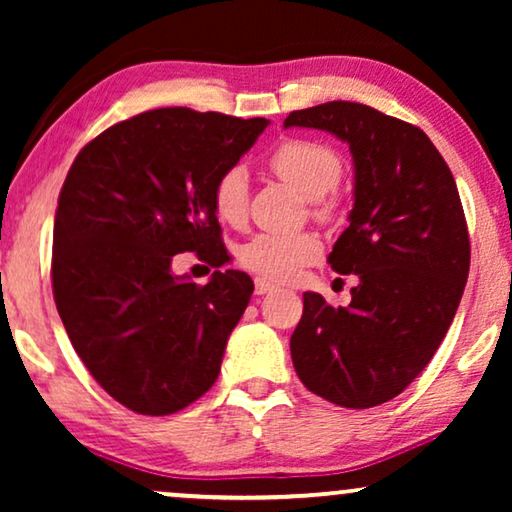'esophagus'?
<instances>
[{
    "instance_id": "obj_1",
    "label": "esophagus",
    "mask_w": 512,
    "mask_h": 512,
    "mask_svg": "<svg viewBox=\"0 0 512 512\" xmlns=\"http://www.w3.org/2000/svg\"><path fill=\"white\" fill-rule=\"evenodd\" d=\"M272 291H277L275 284L268 282V279H261V277L256 279V293H258V296H265V293H272Z\"/></svg>"
}]
</instances>
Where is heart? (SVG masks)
<instances>
[{"label": "heart", "instance_id": "heart-1", "mask_svg": "<svg viewBox=\"0 0 512 512\" xmlns=\"http://www.w3.org/2000/svg\"><path fill=\"white\" fill-rule=\"evenodd\" d=\"M270 167L279 179L314 200L317 214H328L324 195L342 177L338 153L310 139H289L270 156ZM212 205L221 221L240 226L249 212V174L242 165L228 167L212 188ZM321 254V240L314 233H256L240 247V263L254 275L272 282H286Z\"/></svg>", "mask_w": 512, "mask_h": 512}]
</instances>
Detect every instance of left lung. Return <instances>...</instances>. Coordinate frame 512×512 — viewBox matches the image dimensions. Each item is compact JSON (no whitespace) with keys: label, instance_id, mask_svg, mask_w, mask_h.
<instances>
[{"label":"left lung","instance_id":"1","mask_svg":"<svg viewBox=\"0 0 512 512\" xmlns=\"http://www.w3.org/2000/svg\"><path fill=\"white\" fill-rule=\"evenodd\" d=\"M284 128L326 130L349 144L354 207L328 263L359 275L347 307L303 293L293 368L326 401L375 408L422 373L457 314L471 265L457 184L422 130L366 104L291 111Z\"/></svg>","mask_w":512,"mask_h":512}]
</instances>
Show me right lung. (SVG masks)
Returning a JSON list of instances; mask_svg holds the SVG:
<instances>
[{
    "instance_id": "right-lung-1",
    "label": "right lung",
    "mask_w": 512,
    "mask_h": 512,
    "mask_svg": "<svg viewBox=\"0 0 512 512\" xmlns=\"http://www.w3.org/2000/svg\"><path fill=\"white\" fill-rule=\"evenodd\" d=\"M265 118L153 109L97 135L69 167L53 226V298L79 359L139 415L184 410L209 391L247 310V272L207 284L172 272L195 251L212 268L226 247L212 205Z\"/></svg>"
}]
</instances>
